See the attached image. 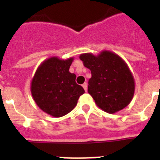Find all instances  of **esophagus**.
Instances as JSON below:
<instances>
[{"instance_id":"34e87169","label":"esophagus","mask_w":160,"mask_h":160,"mask_svg":"<svg viewBox=\"0 0 160 160\" xmlns=\"http://www.w3.org/2000/svg\"><path fill=\"white\" fill-rule=\"evenodd\" d=\"M82 86H83V88H84V90H85V91H87V84H86V83H84V84H83L82 85Z\"/></svg>"}]
</instances>
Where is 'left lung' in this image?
Here are the masks:
<instances>
[{
    "label": "left lung",
    "instance_id": "1",
    "mask_svg": "<svg viewBox=\"0 0 160 160\" xmlns=\"http://www.w3.org/2000/svg\"><path fill=\"white\" fill-rule=\"evenodd\" d=\"M83 65L91 71L88 93L100 109L109 114L121 110L131 102L135 90L133 74L126 62L110 51L97 55H80Z\"/></svg>",
    "mask_w": 160,
    "mask_h": 160
}]
</instances>
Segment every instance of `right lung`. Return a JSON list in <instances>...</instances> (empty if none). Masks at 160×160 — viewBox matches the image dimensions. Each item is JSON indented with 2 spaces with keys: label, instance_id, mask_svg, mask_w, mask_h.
<instances>
[{
  "label": "right lung",
  "instance_id": "add662e5",
  "mask_svg": "<svg viewBox=\"0 0 160 160\" xmlns=\"http://www.w3.org/2000/svg\"><path fill=\"white\" fill-rule=\"evenodd\" d=\"M73 60L74 57L48 58L41 63L31 80V95L37 106L55 118L70 113L85 93L75 82L76 75L69 71Z\"/></svg>",
  "mask_w": 160,
  "mask_h": 160
}]
</instances>
